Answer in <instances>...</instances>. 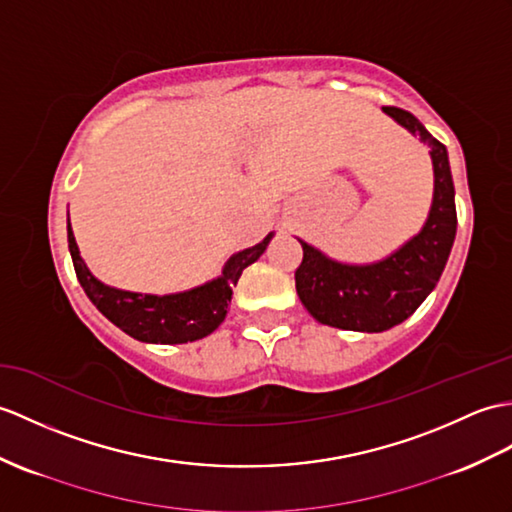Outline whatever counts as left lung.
Segmentation results:
<instances>
[{"label": "left lung", "mask_w": 512, "mask_h": 512, "mask_svg": "<svg viewBox=\"0 0 512 512\" xmlns=\"http://www.w3.org/2000/svg\"><path fill=\"white\" fill-rule=\"evenodd\" d=\"M384 113L430 148L434 198L423 229L390 257L375 264H342L303 240L296 292L318 323L349 331H386L417 312L438 279L456 237V202L447 148L412 113L384 106Z\"/></svg>", "instance_id": "1"}]
</instances>
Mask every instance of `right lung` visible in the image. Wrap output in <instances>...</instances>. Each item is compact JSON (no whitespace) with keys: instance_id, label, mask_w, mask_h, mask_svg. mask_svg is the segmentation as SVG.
<instances>
[{"instance_id":"add662e5","label":"right lung","mask_w":512,"mask_h":512,"mask_svg":"<svg viewBox=\"0 0 512 512\" xmlns=\"http://www.w3.org/2000/svg\"><path fill=\"white\" fill-rule=\"evenodd\" d=\"M270 240L272 233H268L259 244L235 253L224 264L218 279L187 292L157 296L117 290L95 279L80 257L71 224H67L71 261H74L76 277L89 301L130 338L154 344L194 342L216 331L227 316L233 285L246 266L255 264L264 255Z\"/></svg>"}]
</instances>
